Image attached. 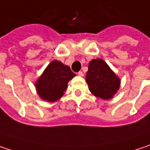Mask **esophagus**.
I'll return each instance as SVG.
<instances>
[{
    "label": "esophagus",
    "instance_id": "1",
    "mask_svg": "<svg viewBox=\"0 0 150 150\" xmlns=\"http://www.w3.org/2000/svg\"><path fill=\"white\" fill-rule=\"evenodd\" d=\"M78 75H79V76H80V77H83V71H79V72H78Z\"/></svg>",
    "mask_w": 150,
    "mask_h": 150
}]
</instances>
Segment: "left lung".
<instances>
[{
    "mask_svg": "<svg viewBox=\"0 0 150 150\" xmlns=\"http://www.w3.org/2000/svg\"><path fill=\"white\" fill-rule=\"evenodd\" d=\"M86 82L91 93L104 100L112 98L120 84V79L101 59H92L90 62Z\"/></svg>",
    "mask_w": 150,
    "mask_h": 150,
    "instance_id": "8db88e82",
    "label": "left lung"
}]
</instances>
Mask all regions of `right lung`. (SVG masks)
Masks as SVG:
<instances>
[{"label": "right lung", "mask_w": 150, "mask_h": 150, "mask_svg": "<svg viewBox=\"0 0 150 150\" xmlns=\"http://www.w3.org/2000/svg\"><path fill=\"white\" fill-rule=\"evenodd\" d=\"M74 77L75 73L69 67L63 65L60 61L54 60L36 83L38 95L45 101L55 102L62 97L68 81Z\"/></svg>", "instance_id": "add662e5"}]
</instances>
